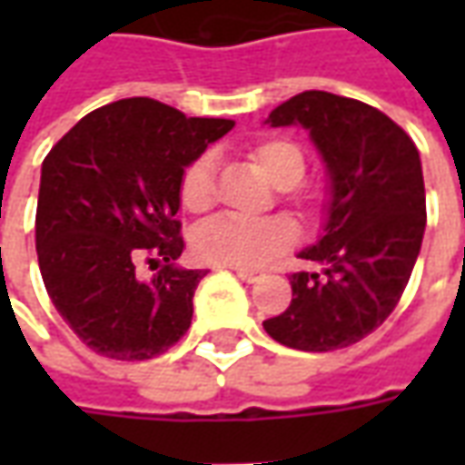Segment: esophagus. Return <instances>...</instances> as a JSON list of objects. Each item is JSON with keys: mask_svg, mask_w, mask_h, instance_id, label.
<instances>
[{"mask_svg": "<svg viewBox=\"0 0 465 465\" xmlns=\"http://www.w3.org/2000/svg\"><path fill=\"white\" fill-rule=\"evenodd\" d=\"M236 276H239L242 282L253 283V282H259V279H262L263 273H262V272H256V269H236Z\"/></svg>", "mask_w": 465, "mask_h": 465, "instance_id": "1", "label": "esophagus"}]
</instances>
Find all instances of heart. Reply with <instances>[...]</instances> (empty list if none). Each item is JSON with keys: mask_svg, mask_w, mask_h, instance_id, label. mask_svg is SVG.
I'll return each instance as SVG.
<instances>
[{"mask_svg": "<svg viewBox=\"0 0 465 465\" xmlns=\"http://www.w3.org/2000/svg\"><path fill=\"white\" fill-rule=\"evenodd\" d=\"M249 159L263 173V179L276 189H293L306 172L303 152L299 149V143L289 139H263L252 146ZM179 196L186 212L203 213L212 209L216 196L212 156H199L186 166ZM293 242H296V226L286 216H269L259 222L222 216L202 223L193 232L192 249L196 259L203 263L256 269L269 262L273 253L289 249Z\"/></svg>", "mask_w": 465, "mask_h": 465, "instance_id": "obj_1", "label": "heart"}]
</instances>
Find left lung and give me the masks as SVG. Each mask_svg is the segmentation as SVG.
<instances>
[{
    "mask_svg": "<svg viewBox=\"0 0 465 465\" xmlns=\"http://www.w3.org/2000/svg\"><path fill=\"white\" fill-rule=\"evenodd\" d=\"M269 126H302L329 176L319 239L299 259L322 272L292 273L289 309L263 322L289 349H346L389 319L419 259L426 189L416 143L373 106L302 92L273 109Z\"/></svg>",
    "mask_w": 465,
    "mask_h": 465,
    "instance_id": "left-lung-1",
    "label": "left lung"
}]
</instances>
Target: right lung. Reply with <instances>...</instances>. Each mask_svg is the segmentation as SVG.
Instances as JSON below:
<instances>
[{
	"mask_svg": "<svg viewBox=\"0 0 465 465\" xmlns=\"http://www.w3.org/2000/svg\"><path fill=\"white\" fill-rule=\"evenodd\" d=\"M233 129L232 119L186 116L149 96L86 114L42 163L36 256L46 293L96 353L146 361L192 326L206 272L183 269L179 186L183 169ZM163 263L149 282L135 266Z\"/></svg>",
	"mask_w": 465,
	"mask_h": 465,
	"instance_id": "add662e5",
	"label": "right lung"
}]
</instances>
